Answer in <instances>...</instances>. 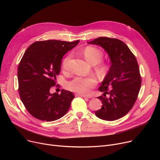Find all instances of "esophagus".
<instances>
[{"mask_svg": "<svg viewBox=\"0 0 160 160\" xmlns=\"http://www.w3.org/2000/svg\"><path fill=\"white\" fill-rule=\"evenodd\" d=\"M75 96L76 97H86V98H89V97H88V96H86V95H80V94H76L75 95Z\"/></svg>", "mask_w": 160, "mask_h": 160, "instance_id": "34e87169", "label": "esophagus"}]
</instances>
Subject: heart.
<instances>
[{"mask_svg": "<svg viewBox=\"0 0 160 160\" xmlns=\"http://www.w3.org/2000/svg\"><path fill=\"white\" fill-rule=\"evenodd\" d=\"M83 54L86 60L91 64L95 65L101 62L103 58V53L100 49L88 46L83 50ZM72 57V54H67L62 61V68L68 70L69 63ZM98 72L102 75H104L108 71V66L105 63H100L97 67ZM97 83V80L95 77H76L67 83V88L77 93L88 95Z\"/></svg>", "mask_w": 160, "mask_h": 160, "instance_id": "1", "label": "heart"}]
</instances>
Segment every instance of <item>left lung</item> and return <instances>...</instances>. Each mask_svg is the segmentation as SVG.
Listing matches in <instances>:
<instances>
[{"label": "left lung", "mask_w": 160, "mask_h": 160, "mask_svg": "<svg viewBox=\"0 0 160 160\" xmlns=\"http://www.w3.org/2000/svg\"><path fill=\"white\" fill-rule=\"evenodd\" d=\"M88 43L102 47L112 62L108 73L98 88L104 93V96L97 97L102 101V106L95 112V115L104 121L120 119L132 108L141 88V77L136 56L118 39L100 37ZM106 94L110 95L108 98Z\"/></svg>", "instance_id": "obj_1"}]
</instances>
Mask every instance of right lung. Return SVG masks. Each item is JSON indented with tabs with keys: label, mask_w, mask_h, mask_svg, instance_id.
<instances>
[{
	"label": "right lung",
	"mask_w": 160,
	"mask_h": 160,
	"mask_svg": "<svg viewBox=\"0 0 160 160\" xmlns=\"http://www.w3.org/2000/svg\"><path fill=\"white\" fill-rule=\"evenodd\" d=\"M79 41H36L25 51L18 67V90L24 106L35 118L53 121L68 112L74 98L72 92L62 89L60 95L51 94L50 90L56 85L63 56Z\"/></svg>",
	"instance_id": "obj_1"
}]
</instances>
